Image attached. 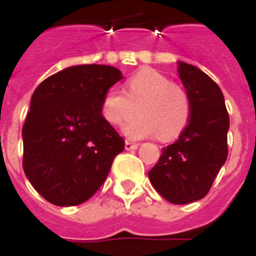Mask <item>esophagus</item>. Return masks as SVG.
<instances>
[{"label":"esophagus","instance_id":"34e87169","mask_svg":"<svg viewBox=\"0 0 256 256\" xmlns=\"http://www.w3.org/2000/svg\"><path fill=\"white\" fill-rule=\"evenodd\" d=\"M138 148V144H136V142H132V141H126L124 142V150H134Z\"/></svg>","mask_w":256,"mask_h":256}]
</instances>
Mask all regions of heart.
I'll list each match as a JSON object with an SVG mask.
<instances>
[{"mask_svg": "<svg viewBox=\"0 0 256 256\" xmlns=\"http://www.w3.org/2000/svg\"><path fill=\"white\" fill-rule=\"evenodd\" d=\"M138 116L123 128L132 140L159 136L172 140L186 126L190 102L186 92L170 82L155 70H142L128 79L124 92L111 88L102 96L101 115L112 126H120L133 116Z\"/></svg>", "mask_w": 256, "mask_h": 256, "instance_id": "obj_1", "label": "heart"}]
</instances>
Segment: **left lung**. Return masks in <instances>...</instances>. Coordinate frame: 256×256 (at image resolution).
<instances>
[{"label":"left lung","instance_id":"1","mask_svg":"<svg viewBox=\"0 0 256 256\" xmlns=\"http://www.w3.org/2000/svg\"><path fill=\"white\" fill-rule=\"evenodd\" d=\"M178 75L190 102L188 126L163 148L148 172L152 186L172 204H188L208 193L228 158L229 114L220 86L192 64L178 62Z\"/></svg>","mask_w":256,"mask_h":256}]
</instances>
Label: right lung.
I'll use <instances>...</instances> for the list:
<instances>
[{
    "mask_svg": "<svg viewBox=\"0 0 256 256\" xmlns=\"http://www.w3.org/2000/svg\"><path fill=\"white\" fill-rule=\"evenodd\" d=\"M122 78L111 66H72L31 96L22 130L23 168L49 203L68 207L89 200L124 150V140L101 115L102 96Z\"/></svg>",
    "mask_w": 256,
    "mask_h": 256,
    "instance_id": "add662e5",
    "label": "right lung"
}]
</instances>
